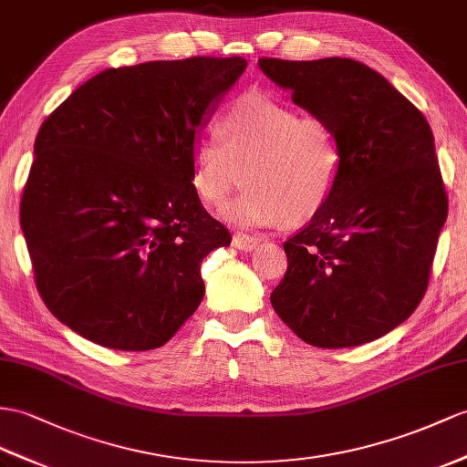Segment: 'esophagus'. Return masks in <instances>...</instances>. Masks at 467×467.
Returning <instances> with one entry per match:
<instances>
[{"label":"esophagus","instance_id":"obj_1","mask_svg":"<svg viewBox=\"0 0 467 467\" xmlns=\"http://www.w3.org/2000/svg\"><path fill=\"white\" fill-rule=\"evenodd\" d=\"M234 247L242 249V252H254V249L257 247L259 240L254 235H245V234H234V240H232Z\"/></svg>","mask_w":467,"mask_h":467}]
</instances>
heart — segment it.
<instances>
[{
	"instance_id": "b5f03b06",
	"label": "heart",
	"mask_w": 467,
	"mask_h": 467,
	"mask_svg": "<svg viewBox=\"0 0 467 467\" xmlns=\"http://www.w3.org/2000/svg\"><path fill=\"white\" fill-rule=\"evenodd\" d=\"M222 135L203 136L192 150L198 198L222 208L245 180L247 190L227 212L242 225L301 223L333 198L343 148L325 119L264 93H247L222 117Z\"/></svg>"
}]
</instances>
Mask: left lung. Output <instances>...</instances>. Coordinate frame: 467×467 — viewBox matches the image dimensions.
<instances>
[{"mask_svg":"<svg viewBox=\"0 0 467 467\" xmlns=\"http://www.w3.org/2000/svg\"><path fill=\"white\" fill-rule=\"evenodd\" d=\"M259 67L331 124L343 148L333 198L283 244L287 271L273 309L313 347L370 343L404 323L428 289L448 218L434 134L410 100L358 61L261 57Z\"/></svg>","mask_w":467,"mask_h":467,"instance_id":"1","label":"left lung"}]
</instances>
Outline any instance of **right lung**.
<instances>
[{
  "instance_id": "right-lung-1",
  "label": "right lung",
  "mask_w": 467,
  "mask_h": 467,
  "mask_svg": "<svg viewBox=\"0 0 467 467\" xmlns=\"http://www.w3.org/2000/svg\"><path fill=\"white\" fill-rule=\"evenodd\" d=\"M245 65L198 55L107 69L43 120L19 222L41 299L75 333L150 350L196 313L200 264L232 235L202 206L192 150Z\"/></svg>"
}]
</instances>
